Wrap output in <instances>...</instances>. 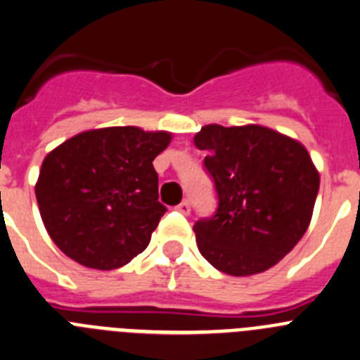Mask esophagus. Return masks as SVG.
I'll return each mask as SVG.
<instances>
[{
    "label": "esophagus",
    "mask_w": 360,
    "mask_h": 360,
    "mask_svg": "<svg viewBox=\"0 0 360 360\" xmlns=\"http://www.w3.org/2000/svg\"><path fill=\"white\" fill-rule=\"evenodd\" d=\"M176 210L183 214H190V202H188V200H183L181 204H177Z\"/></svg>",
    "instance_id": "34e87169"
}]
</instances>
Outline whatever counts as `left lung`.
Masks as SVG:
<instances>
[{"instance_id": "8db88e82", "label": "left lung", "mask_w": 360, "mask_h": 360, "mask_svg": "<svg viewBox=\"0 0 360 360\" xmlns=\"http://www.w3.org/2000/svg\"><path fill=\"white\" fill-rule=\"evenodd\" d=\"M218 206L195 221L200 254L234 277L261 274L290 254L311 221L320 176L307 149L268 127L218 124L195 134Z\"/></svg>"}]
</instances>
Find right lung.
I'll list each match as a JSON object with an SVG mask.
<instances>
[{"mask_svg": "<svg viewBox=\"0 0 360 360\" xmlns=\"http://www.w3.org/2000/svg\"><path fill=\"white\" fill-rule=\"evenodd\" d=\"M170 139L167 131L103 127L46 156L35 195L44 226L65 256L115 270L146 250L167 211L158 200L153 161Z\"/></svg>", "mask_w": 360, "mask_h": 360, "instance_id": "add662e5", "label": "right lung"}]
</instances>
